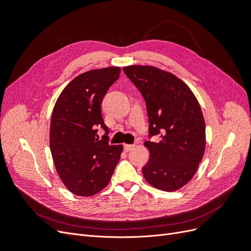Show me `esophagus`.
<instances>
[{
  "mask_svg": "<svg viewBox=\"0 0 251 251\" xmlns=\"http://www.w3.org/2000/svg\"><path fill=\"white\" fill-rule=\"evenodd\" d=\"M134 144H124V150L126 151H132L133 149H134Z\"/></svg>",
  "mask_w": 251,
  "mask_h": 251,
  "instance_id": "esophagus-1",
  "label": "esophagus"
}]
</instances>
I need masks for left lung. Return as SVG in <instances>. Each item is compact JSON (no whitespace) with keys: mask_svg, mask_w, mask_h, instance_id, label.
<instances>
[{"mask_svg":"<svg viewBox=\"0 0 251 251\" xmlns=\"http://www.w3.org/2000/svg\"><path fill=\"white\" fill-rule=\"evenodd\" d=\"M124 72L147 104L150 160L142 168L151 185L165 192L193 178L205 151V123L192 90L175 75L150 66H128Z\"/></svg>","mask_w":251,"mask_h":251,"instance_id":"left-lung-1","label":"left lung"}]
</instances>
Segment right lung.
Masks as SVG:
<instances>
[{
  "label": "right lung",
  "mask_w": 251,
  "mask_h": 251,
  "mask_svg": "<svg viewBox=\"0 0 251 251\" xmlns=\"http://www.w3.org/2000/svg\"><path fill=\"white\" fill-rule=\"evenodd\" d=\"M118 67L82 73L63 90L51 116L50 150L58 176L71 193L97 194L109 184L123 146L109 143L101 102L119 78ZM105 135L98 139V128Z\"/></svg>",
  "instance_id": "add662e5"
}]
</instances>
